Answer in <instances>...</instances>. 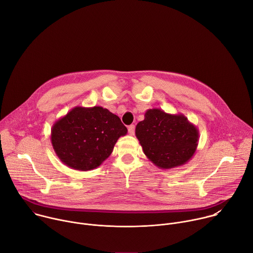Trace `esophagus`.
<instances>
[{"instance_id": "obj_1", "label": "esophagus", "mask_w": 253, "mask_h": 253, "mask_svg": "<svg viewBox=\"0 0 253 253\" xmlns=\"http://www.w3.org/2000/svg\"><path fill=\"white\" fill-rule=\"evenodd\" d=\"M128 132H129L130 135H134V133H135V126L134 125H130L128 127Z\"/></svg>"}]
</instances>
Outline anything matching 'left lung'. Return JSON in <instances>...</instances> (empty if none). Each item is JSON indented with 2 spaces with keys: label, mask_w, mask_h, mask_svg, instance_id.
I'll use <instances>...</instances> for the list:
<instances>
[{
  "label": "left lung",
  "mask_w": 253,
  "mask_h": 253,
  "mask_svg": "<svg viewBox=\"0 0 253 253\" xmlns=\"http://www.w3.org/2000/svg\"><path fill=\"white\" fill-rule=\"evenodd\" d=\"M135 134L143 152L156 166L171 169L187 163L194 155L199 130L185 115L148 109L136 125Z\"/></svg>",
  "instance_id": "8db88e82"
}]
</instances>
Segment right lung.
Wrapping results in <instances>:
<instances>
[{"label": "right lung", "mask_w": 253, "mask_h": 253, "mask_svg": "<svg viewBox=\"0 0 253 253\" xmlns=\"http://www.w3.org/2000/svg\"><path fill=\"white\" fill-rule=\"evenodd\" d=\"M126 134L120 118L106 108L77 106L53 124L51 142L66 166L88 171L109 157L117 140Z\"/></svg>", "instance_id": "1"}]
</instances>
